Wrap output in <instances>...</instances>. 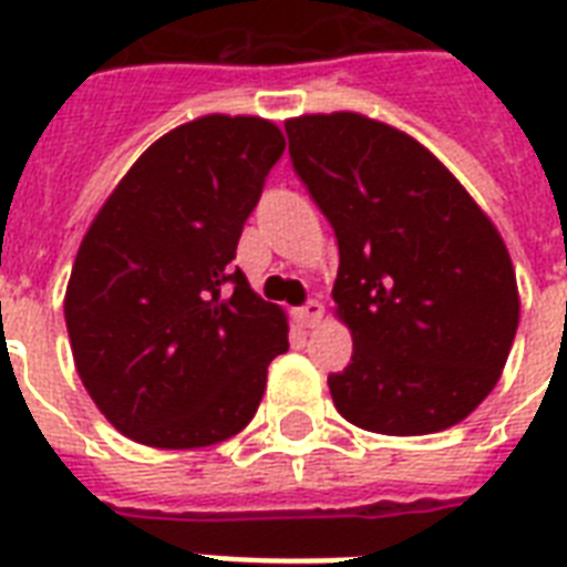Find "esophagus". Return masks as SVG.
Returning <instances> with one entry per match:
<instances>
[{"instance_id":"obj_1","label":"esophagus","mask_w":567,"mask_h":567,"mask_svg":"<svg viewBox=\"0 0 567 567\" xmlns=\"http://www.w3.org/2000/svg\"><path fill=\"white\" fill-rule=\"evenodd\" d=\"M293 320H297V323H300L302 329H315L320 323V320H323V306H320L318 300L306 302L302 309L293 311Z\"/></svg>"}]
</instances>
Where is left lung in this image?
Listing matches in <instances>:
<instances>
[{"instance_id":"1","label":"left lung","mask_w":567,"mask_h":567,"mask_svg":"<svg viewBox=\"0 0 567 567\" xmlns=\"http://www.w3.org/2000/svg\"><path fill=\"white\" fill-rule=\"evenodd\" d=\"M293 171L338 238L336 315L353 359L332 403L382 435L456 426L492 394L520 300L501 231L423 144L336 111L285 120Z\"/></svg>"}]
</instances>
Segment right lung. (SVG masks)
I'll return each mask as SVG.
<instances>
[{"label": "right lung", "mask_w": 567, "mask_h": 567, "mask_svg": "<svg viewBox=\"0 0 567 567\" xmlns=\"http://www.w3.org/2000/svg\"><path fill=\"white\" fill-rule=\"evenodd\" d=\"M285 137L205 114L158 137L93 217L66 282L75 371L114 430L208 447L256 414L288 320L231 267Z\"/></svg>", "instance_id": "right-lung-1"}]
</instances>
